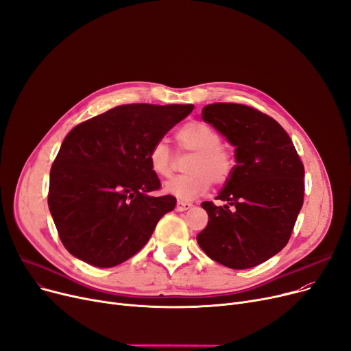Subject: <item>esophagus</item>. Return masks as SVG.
<instances>
[{"instance_id":"1","label":"esophagus","mask_w":351,"mask_h":351,"mask_svg":"<svg viewBox=\"0 0 351 351\" xmlns=\"http://www.w3.org/2000/svg\"><path fill=\"white\" fill-rule=\"evenodd\" d=\"M192 208V204H189V202H182V200H178L176 204V210L178 212H185L188 209Z\"/></svg>"}]
</instances>
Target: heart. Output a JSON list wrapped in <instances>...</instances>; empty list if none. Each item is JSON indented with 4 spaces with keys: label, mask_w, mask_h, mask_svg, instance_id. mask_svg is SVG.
<instances>
[{
    "label": "heart",
    "mask_w": 351,
    "mask_h": 351,
    "mask_svg": "<svg viewBox=\"0 0 351 351\" xmlns=\"http://www.w3.org/2000/svg\"><path fill=\"white\" fill-rule=\"evenodd\" d=\"M216 129L202 121L183 125L176 132V143L183 154H192L185 165L186 175L176 176L165 183L163 191L180 200H192L205 193L210 183L222 186L230 179L234 159ZM149 166L159 178L172 175L175 156L165 141H158L149 151Z\"/></svg>",
    "instance_id": "heart-1"
}]
</instances>
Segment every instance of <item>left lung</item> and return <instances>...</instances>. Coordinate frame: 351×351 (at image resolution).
Instances as JSON below:
<instances>
[{"instance_id":"left-lung-1","label":"left lung","mask_w":351,"mask_h":351,"mask_svg":"<svg viewBox=\"0 0 351 351\" xmlns=\"http://www.w3.org/2000/svg\"><path fill=\"white\" fill-rule=\"evenodd\" d=\"M202 119L236 147V165L216 197L226 205L202 204L209 222L196 241L226 267L257 266L289 242L303 206V162L285 129L252 106L210 104L202 109Z\"/></svg>"}]
</instances>
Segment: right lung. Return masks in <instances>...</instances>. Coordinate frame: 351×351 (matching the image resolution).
I'll use <instances>...</instances> for the list:
<instances>
[{
  "mask_svg": "<svg viewBox=\"0 0 351 351\" xmlns=\"http://www.w3.org/2000/svg\"><path fill=\"white\" fill-rule=\"evenodd\" d=\"M193 105L129 104L77 125L49 173L48 206L65 249L97 267L131 259L159 219L175 209L171 195L151 196L160 182L151 147Z\"/></svg>",
  "mask_w": 351,
  "mask_h": 351,
  "instance_id": "obj_1",
  "label": "right lung"
}]
</instances>
